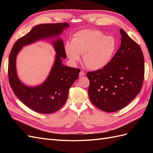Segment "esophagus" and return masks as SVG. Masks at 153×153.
Instances as JSON below:
<instances>
[{"label": "esophagus", "mask_w": 153, "mask_h": 153, "mask_svg": "<svg viewBox=\"0 0 153 153\" xmlns=\"http://www.w3.org/2000/svg\"><path fill=\"white\" fill-rule=\"evenodd\" d=\"M85 73L84 71H81L80 72V73H79V76H80V77L85 76Z\"/></svg>", "instance_id": "obj_1"}]
</instances>
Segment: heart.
I'll return each instance as SVG.
<instances>
[{"label":"heart","mask_w":153,"mask_h":153,"mask_svg":"<svg viewBox=\"0 0 153 153\" xmlns=\"http://www.w3.org/2000/svg\"><path fill=\"white\" fill-rule=\"evenodd\" d=\"M117 48V41L112 36H105L98 30L84 29L74 34L71 42L65 45L67 56L73 63L80 59L89 69H100L110 62Z\"/></svg>","instance_id":"heart-1"}]
</instances>
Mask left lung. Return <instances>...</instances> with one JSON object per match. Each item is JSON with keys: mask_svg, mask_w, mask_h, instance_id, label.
<instances>
[{"mask_svg": "<svg viewBox=\"0 0 153 153\" xmlns=\"http://www.w3.org/2000/svg\"><path fill=\"white\" fill-rule=\"evenodd\" d=\"M121 45L110 62L87 73L91 103L106 112L127 106L141 91L144 78V59L140 47L123 29Z\"/></svg>", "mask_w": 153, "mask_h": 153, "instance_id": "1", "label": "left lung"}]
</instances>
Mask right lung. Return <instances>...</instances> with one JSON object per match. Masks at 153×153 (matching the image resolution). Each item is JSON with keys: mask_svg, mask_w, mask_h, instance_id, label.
I'll use <instances>...</instances> for the list:
<instances>
[{"mask_svg": "<svg viewBox=\"0 0 153 153\" xmlns=\"http://www.w3.org/2000/svg\"><path fill=\"white\" fill-rule=\"evenodd\" d=\"M68 27L69 24L66 22L36 25L26 35L18 39L11 49L7 72L10 86L17 98L36 112L52 114L61 108L66 103L69 90L78 78L80 69L63 66L61 58H66V54L63 41L57 39L53 41L57 55L47 79L39 86L29 87L21 83L16 75V55L23 46L37 40L57 36Z\"/></svg>", "mask_w": 153, "mask_h": 153, "instance_id": "1", "label": "right lung"}]
</instances>
